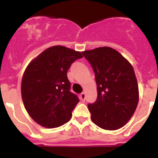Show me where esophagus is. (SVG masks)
<instances>
[{
    "instance_id": "obj_1",
    "label": "esophagus",
    "mask_w": 158,
    "mask_h": 158,
    "mask_svg": "<svg viewBox=\"0 0 158 158\" xmlns=\"http://www.w3.org/2000/svg\"><path fill=\"white\" fill-rule=\"evenodd\" d=\"M81 99L82 101H85V97H86V95H85V93H82L81 94Z\"/></svg>"
}]
</instances>
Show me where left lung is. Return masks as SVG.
Returning <instances> with one entry per match:
<instances>
[{"instance_id":"1","label":"left lung","mask_w":158,"mask_h":158,"mask_svg":"<svg viewBox=\"0 0 158 158\" xmlns=\"http://www.w3.org/2000/svg\"><path fill=\"white\" fill-rule=\"evenodd\" d=\"M93 67L97 99L88 104L93 122L114 131L123 127L139 103V86L133 67L115 49L104 47L82 52Z\"/></svg>"}]
</instances>
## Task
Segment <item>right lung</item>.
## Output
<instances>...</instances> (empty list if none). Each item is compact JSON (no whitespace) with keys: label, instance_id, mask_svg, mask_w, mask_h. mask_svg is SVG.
<instances>
[{"label":"right lung","instance_id":"1","mask_svg":"<svg viewBox=\"0 0 158 158\" xmlns=\"http://www.w3.org/2000/svg\"><path fill=\"white\" fill-rule=\"evenodd\" d=\"M81 58V52L54 46L27 65L22 79V99L27 113L37 123L55 128L69 121L79 99L70 92L67 71Z\"/></svg>","mask_w":158,"mask_h":158}]
</instances>
